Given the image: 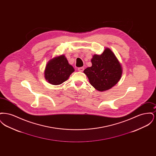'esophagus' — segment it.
<instances>
[{
    "mask_svg": "<svg viewBox=\"0 0 156 156\" xmlns=\"http://www.w3.org/2000/svg\"><path fill=\"white\" fill-rule=\"evenodd\" d=\"M78 71H80V72H82V71L84 70V68H83V67L78 68Z\"/></svg>",
    "mask_w": 156,
    "mask_h": 156,
    "instance_id": "esophagus-1",
    "label": "esophagus"
}]
</instances>
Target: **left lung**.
Wrapping results in <instances>:
<instances>
[{
  "label": "left lung",
  "instance_id": "8db88e82",
  "mask_svg": "<svg viewBox=\"0 0 156 156\" xmlns=\"http://www.w3.org/2000/svg\"><path fill=\"white\" fill-rule=\"evenodd\" d=\"M91 62L92 66L87 68L83 73L88 78L90 85L98 90H108L120 80L122 67L110 48H105L101 55L94 54Z\"/></svg>",
  "mask_w": 156,
  "mask_h": 156
}]
</instances>
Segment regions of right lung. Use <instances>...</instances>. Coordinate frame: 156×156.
<instances>
[{"instance_id": "1", "label": "right lung", "mask_w": 156, "mask_h": 156, "mask_svg": "<svg viewBox=\"0 0 156 156\" xmlns=\"http://www.w3.org/2000/svg\"><path fill=\"white\" fill-rule=\"evenodd\" d=\"M74 71L66 56L61 55L48 61L45 68V79L52 85H60L66 81Z\"/></svg>"}]
</instances>
